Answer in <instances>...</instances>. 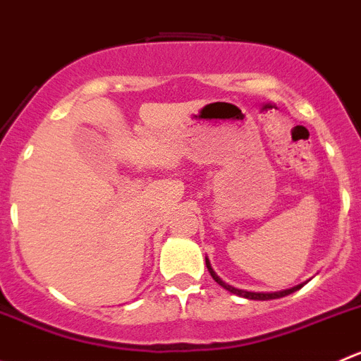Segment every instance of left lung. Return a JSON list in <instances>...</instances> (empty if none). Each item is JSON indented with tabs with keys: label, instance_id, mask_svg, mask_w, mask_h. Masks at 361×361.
Here are the masks:
<instances>
[{
	"label": "left lung",
	"instance_id": "1",
	"mask_svg": "<svg viewBox=\"0 0 361 361\" xmlns=\"http://www.w3.org/2000/svg\"><path fill=\"white\" fill-rule=\"evenodd\" d=\"M206 268H208L209 275H212L213 281H215L216 284L222 286L224 289H227V291L233 293V295H238V296H241V298H248V300H275V298H282V296H288V295H291V293L298 291V289L303 286V284H300V286H296V288L286 289V291H279V293H252V291H245V289H236V288H233V286L226 284V282H224L222 279H220L219 275H216L215 271H213V268H212V264H209L208 257H206Z\"/></svg>",
	"mask_w": 361,
	"mask_h": 361
}]
</instances>
